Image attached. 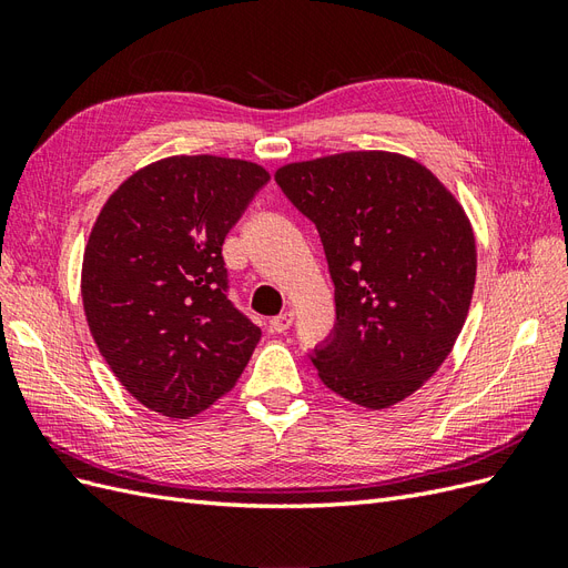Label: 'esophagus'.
Returning a JSON list of instances; mask_svg holds the SVG:
<instances>
[{
  "label": "esophagus",
  "mask_w": 568,
  "mask_h": 568,
  "mask_svg": "<svg viewBox=\"0 0 568 568\" xmlns=\"http://www.w3.org/2000/svg\"><path fill=\"white\" fill-rule=\"evenodd\" d=\"M291 324H294V313H291V311H286V313H282V315L270 320L272 332H277V334H284Z\"/></svg>",
  "instance_id": "34e87169"
}]
</instances>
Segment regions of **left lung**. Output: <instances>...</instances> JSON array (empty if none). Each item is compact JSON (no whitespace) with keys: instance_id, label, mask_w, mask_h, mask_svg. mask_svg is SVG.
Returning a JSON list of instances; mask_svg holds the SVG:
<instances>
[{"instance_id":"8db88e82","label":"left lung","mask_w":568,"mask_h":568,"mask_svg":"<svg viewBox=\"0 0 568 568\" xmlns=\"http://www.w3.org/2000/svg\"><path fill=\"white\" fill-rule=\"evenodd\" d=\"M320 232L336 322L311 351L326 388L382 409L450 355L469 313L476 244L434 173L398 153L348 151L274 173Z\"/></svg>"}]
</instances>
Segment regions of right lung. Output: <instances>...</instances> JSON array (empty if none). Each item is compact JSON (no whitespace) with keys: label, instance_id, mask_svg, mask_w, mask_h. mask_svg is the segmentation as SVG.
Here are the masks:
<instances>
[{"label":"right lung","instance_id":"add662e5","mask_svg":"<svg viewBox=\"0 0 568 568\" xmlns=\"http://www.w3.org/2000/svg\"><path fill=\"white\" fill-rule=\"evenodd\" d=\"M267 170L217 156L151 163L118 186L84 248L99 353L136 400L186 419L242 376L261 329L230 301L225 236Z\"/></svg>","mask_w":568,"mask_h":568}]
</instances>
